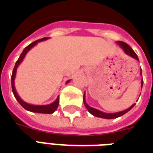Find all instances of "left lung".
Returning <instances> with one entry per match:
<instances>
[{"instance_id": "8db88e82", "label": "left lung", "mask_w": 153, "mask_h": 153, "mask_svg": "<svg viewBox=\"0 0 153 153\" xmlns=\"http://www.w3.org/2000/svg\"><path fill=\"white\" fill-rule=\"evenodd\" d=\"M117 44H118L119 46L122 47V49L124 51V52L126 53L128 56H130L132 58L136 59V60H137L139 61L138 57H137V55L135 53V51L131 48V46H129V45H127V43L123 42H117ZM142 70V69H141ZM140 74L142 75V71H141V73ZM142 84H141V87H143V80H142ZM83 102H84V105H85V107L87 108L88 111L90 112L91 114L93 115L94 117H101V118H105V119H113V118H117V117H121V116H123V115L126 114L127 111H129L131 110L132 107H134L135 104H132L131 107H129V108H127L126 110L122 111H118V112H115V113H106V112H103L102 111L97 110V109H96V108H93V107H90L87 102H86V100H85V93L83 95Z\"/></svg>"}]
</instances>
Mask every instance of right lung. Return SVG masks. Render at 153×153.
<instances>
[{
  "label": "right lung",
  "instance_id": "1",
  "mask_svg": "<svg viewBox=\"0 0 153 153\" xmlns=\"http://www.w3.org/2000/svg\"><path fill=\"white\" fill-rule=\"evenodd\" d=\"M47 39H48V37H45V38H42L40 39V40H37V41H36L34 42L30 43L29 46H26V48L23 50L22 53L21 54V56H20V57H19L18 60L16 61V65H15L14 66V69H13V71H12V75H11V88H12V91H13V94H14L16 99L17 102L20 103V105H21L22 107H24L26 110L29 111H32V112H37V113L51 114V113H53L57 109V107H58L59 97H57V98L56 99L55 102H53L52 103H51V104H48V105H32V104H29V103L24 102V101L19 97V95L17 94V92H16V87H15V77H16V74L17 67H18V66L20 65V63L23 61V59L25 57V56H26V53H27L33 46H36L37 43L40 42H42V41H46ZM69 82H70V80L67 81L66 83H68Z\"/></svg>",
  "mask_w": 153,
  "mask_h": 153
}]
</instances>
